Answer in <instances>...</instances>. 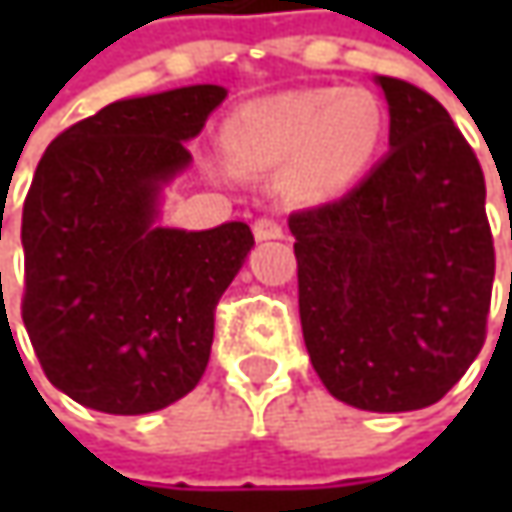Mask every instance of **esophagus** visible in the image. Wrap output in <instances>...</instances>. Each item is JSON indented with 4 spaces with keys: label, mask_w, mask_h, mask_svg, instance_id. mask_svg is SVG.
<instances>
[{
    "label": "esophagus",
    "mask_w": 512,
    "mask_h": 512,
    "mask_svg": "<svg viewBox=\"0 0 512 512\" xmlns=\"http://www.w3.org/2000/svg\"><path fill=\"white\" fill-rule=\"evenodd\" d=\"M253 236H256L259 242H267V239H282L285 230H282L279 222H273V219H256V222H253Z\"/></svg>",
    "instance_id": "obj_1"
}]
</instances>
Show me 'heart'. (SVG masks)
Returning a JSON list of instances; mask_svg holds the SVG:
<instances>
[{"label": "heart", "instance_id": "1", "mask_svg": "<svg viewBox=\"0 0 512 512\" xmlns=\"http://www.w3.org/2000/svg\"><path fill=\"white\" fill-rule=\"evenodd\" d=\"M382 136V108L364 88L287 90L247 102L225 122L233 165L250 170L293 162V196L316 202L339 193L367 165Z\"/></svg>", "mask_w": 512, "mask_h": 512}]
</instances>
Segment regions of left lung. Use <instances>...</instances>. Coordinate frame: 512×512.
Masks as SVG:
<instances>
[{
  "mask_svg": "<svg viewBox=\"0 0 512 512\" xmlns=\"http://www.w3.org/2000/svg\"><path fill=\"white\" fill-rule=\"evenodd\" d=\"M376 85L390 153L339 202L287 225L313 370L339 402L404 413L439 402L479 356L496 256L462 130L422 88Z\"/></svg>",
  "mask_w": 512,
  "mask_h": 512,
  "instance_id": "1",
  "label": "left lung"
}]
</instances>
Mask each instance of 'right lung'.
Returning a JSON list of instances; mask_svg holds the SVG:
<instances>
[{
  "mask_svg": "<svg viewBox=\"0 0 512 512\" xmlns=\"http://www.w3.org/2000/svg\"><path fill=\"white\" fill-rule=\"evenodd\" d=\"M190 85L113 102L59 133L22 210V322L53 387L73 402L142 416L205 373L213 310L253 247L245 222L156 225L190 165L185 142L225 102Z\"/></svg>",
  "mask_w": 512,
  "mask_h": 512,
  "instance_id": "add662e5",
  "label": "right lung"
}]
</instances>
